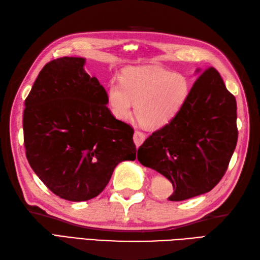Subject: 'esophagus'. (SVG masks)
I'll use <instances>...</instances> for the list:
<instances>
[{
  "label": "esophagus",
  "mask_w": 260,
  "mask_h": 260,
  "mask_svg": "<svg viewBox=\"0 0 260 260\" xmlns=\"http://www.w3.org/2000/svg\"><path fill=\"white\" fill-rule=\"evenodd\" d=\"M133 140H134V143L136 146H140L143 144V142L145 141V134L143 133V132H140V131H136L134 133V136H133Z\"/></svg>",
  "instance_id": "34e87169"
}]
</instances>
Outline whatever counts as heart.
<instances>
[{
    "mask_svg": "<svg viewBox=\"0 0 260 260\" xmlns=\"http://www.w3.org/2000/svg\"><path fill=\"white\" fill-rule=\"evenodd\" d=\"M189 93L184 75L157 66H141L124 70L119 82H110L107 104L113 116L128 120L135 104V114L150 128H159L174 118Z\"/></svg>",
    "mask_w": 260,
    "mask_h": 260,
    "instance_id": "b5f03b06",
    "label": "heart"
}]
</instances>
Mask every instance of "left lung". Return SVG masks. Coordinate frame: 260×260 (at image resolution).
I'll return each mask as SVG.
<instances>
[{"label":"left lung","instance_id":"8db88e82","mask_svg":"<svg viewBox=\"0 0 260 260\" xmlns=\"http://www.w3.org/2000/svg\"><path fill=\"white\" fill-rule=\"evenodd\" d=\"M169 124L140 146L139 161L173 185L170 201L211 191L222 179L238 140L237 103L214 68L201 73Z\"/></svg>","mask_w":260,"mask_h":260}]
</instances>
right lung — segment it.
<instances>
[{
  "instance_id": "1",
  "label": "right lung",
  "mask_w": 260,
  "mask_h": 260,
  "mask_svg": "<svg viewBox=\"0 0 260 260\" xmlns=\"http://www.w3.org/2000/svg\"><path fill=\"white\" fill-rule=\"evenodd\" d=\"M86 59L47 63L25 99L23 134L30 167L68 201L97 197L123 161H134V129L106 106L107 92L85 69Z\"/></svg>"
}]
</instances>
